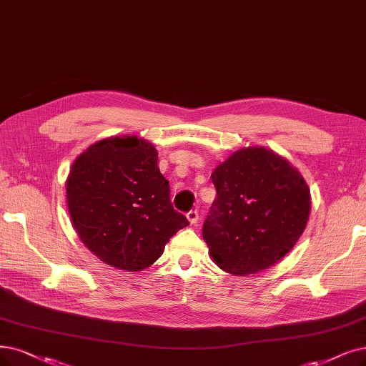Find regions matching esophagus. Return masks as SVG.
<instances>
[{"label": "esophagus", "mask_w": 366, "mask_h": 366, "mask_svg": "<svg viewBox=\"0 0 366 366\" xmlns=\"http://www.w3.org/2000/svg\"><path fill=\"white\" fill-rule=\"evenodd\" d=\"M187 221L191 222V225H197L198 224V219H199V214H198V212L197 210H191V212H187Z\"/></svg>", "instance_id": "obj_1"}]
</instances>
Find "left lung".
Masks as SVG:
<instances>
[{
	"mask_svg": "<svg viewBox=\"0 0 366 366\" xmlns=\"http://www.w3.org/2000/svg\"><path fill=\"white\" fill-rule=\"evenodd\" d=\"M212 182L216 199L202 237L219 267L254 274L291 251L308 222L311 198L288 160L264 147H247L219 165Z\"/></svg>",
	"mask_w": 366,
	"mask_h": 366,
	"instance_id": "left-lung-1",
	"label": "left lung"
}]
</instances>
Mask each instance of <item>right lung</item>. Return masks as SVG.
Instances as JSON below:
<instances>
[{"mask_svg":"<svg viewBox=\"0 0 366 366\" xmlns=\"http://www.w3.org/2000/svg\"><path fill=\"white\" fill-rule=\"evenodd\" d=\"M66 192L82 243L122 270L150 267L174 234L189 225L172 207L157 152L142 138L112 137L90 145L73 162Z\"/></svg>","mask_w":366,"mask_h":366,"instance_id":"right-lung-1","label":"right lung"}]
</instances>
